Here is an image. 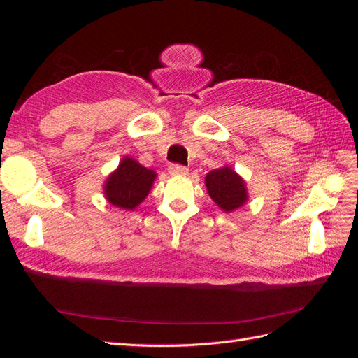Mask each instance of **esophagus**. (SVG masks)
<instances>
[{
	"mask_svg": "<svg viewBox=\"0 0 358 358\" xmlns=\"http://www.w3.org/2000/svg\"><path fill=\"white\" fill-rule=\"evenodd\" d=\"M169 173L171 176H187L188 169L183 167V166H178V164H171L169 167Z\"/></svg>",
	"mask_w": 358,
	"mask_h": 358,
	"instance_id": "esophagus-1",
	"label": "esophagus"
}]
</instances>
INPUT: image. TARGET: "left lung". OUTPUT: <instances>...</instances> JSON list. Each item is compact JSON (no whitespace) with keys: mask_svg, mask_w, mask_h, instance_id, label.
<instances>
[{"mask_svg":"<svg viewBox=\"0 0 358 358\" xmlns=\"http://www.w3.org/2000/svg\"><path fill=\"white\" fill-rule=\"evenodd\" d=\"M204 183L210 199L227 213L241 209L249 199L246 182L230 166L209 171L204 178Z\"/></svg>","mask_w":358,"mask_h":358,"instance_id":"8db88e82","label":"left lung"}]
</instances>
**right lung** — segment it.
Listing matches in <instances>:
<instances>
[{
    "label": "right lung",
    "mask_w": 358,
    "mask_h": 358,
    "mask_svg": "<svg viewBox=\"0 0 358 358\" xmlns=\"http://www.w3.org/2000/svg\"><path fill=\"white\" fill-rule=\"evenodd\" d=\"M155 179L154 170L143 167L133 157H124L104 182V197L115 208L134 210L149 196Z\"/></svg>",
    "instance_id": "add662e5"
}]
</instances>
